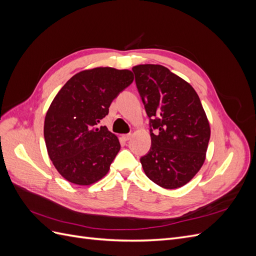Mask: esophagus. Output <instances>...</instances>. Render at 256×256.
I'll use <instances>...</instances> for the list:
<instances>
[{
    "instance_id": "34e87169",
    "label": "esophagus",
    "mask_w": 256,
    "mask_h": 256,
    "mask_svg": "<svg viewBox=\"0 0 256 256\" xmlns=\"http://www.w3.org/2000/svg\"><path fill=\"white\" fill-rule=\"evenodd\" d=\"M131 138H132V134H124V136H122V138H124V140H125V141H129Z\"/></svg>"
}]
</instances>
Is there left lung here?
Here are the masks:
<instances>
[{
  "label": "left lung",
  "instance_id": "obj_1",
  "mask_svg": "<svg viewBox=\"0 0 256 256\" xmlns=\"http://www.w3.org/2000/svg\"><path fill=\"white\" fill-rule=\"evenodd\" d=\"M132 72L150 118L152 146L140 159L144 172L162 188L182 187L202 168L210 138L200 100L188 82L164 66L138 65Z\"/></svg>",
  "mask_w": 256,
  "mask_h": 256
}]
</instances>
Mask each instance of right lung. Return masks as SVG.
Listing matches in <instances>:
<instances>
[{
  "mask_svg": "<svg viewBox=\"0 0 256 256\" xmlns=\"http://www.w3.org/2000/svg\"><path fill=\"white\" fill-rule=\"evenodd\" d=\"M132 81L127 69L98 67L74 74L54 97L44 136L51 161L66 180L88 186L109 172L120 144L106 126L97 125Z\"/></svg>",
  "mask_w": 256,
  "mask_h": 256,
  "instance_id": "add662e5",
  "label": "right lung"
}]
</instances>
